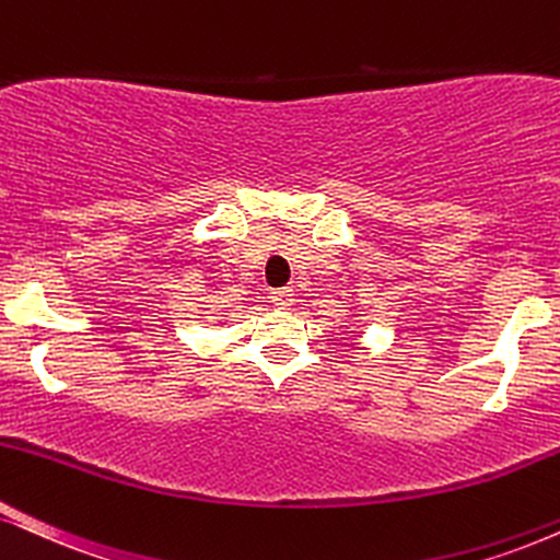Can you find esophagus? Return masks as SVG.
I'll use <instances>...</instances> for the list:
<instances>
[{
    "label": "esophagus",
    "instance_id": "34e87169",
    "mask_svg": "<svg viewBox=\"0 0 560 560\" xmlns=\"http://www.w3.org/2000/svg\"><path fill=\"white\" fill-rule=\"evenodd\" d=\"M269 299L275 301V306L291 308L293 303H295V293H293V288H278V291H272V295H269Z\"/></svg>",
    "mask_w": 560,
    "mask_h": 560
}]
</instances>
